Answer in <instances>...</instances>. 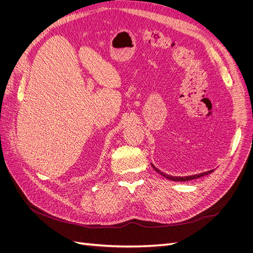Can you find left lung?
<instances>
[{
	"label": "left lung",
	"instance_id": "obj_1",
	"mask_svg": "<svg viewBox=\"0 0 253 253\" xmlns=\"http://www.w3.org/2000/svg\"><path fill=\"white\" fill-rule=\"evenodd\" d=\"M152 167L154 168V170H155L157 173L162 174V175L164 176V177H166V178H168V179H170V180H174V181H187V180H192V179L200 178V177H202V176L208 175V174H210V173L213 172V170H210V171H207V172H203V173H201V174H195V175H190V176H171V175H168V174H166V173H163L162 171H159V170L157 169V168H155L153 165H152Z\"/></svg>",
	"mask_w": 253,
	"mask_h": 253
}]
</instances>
